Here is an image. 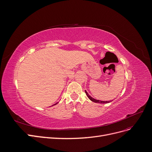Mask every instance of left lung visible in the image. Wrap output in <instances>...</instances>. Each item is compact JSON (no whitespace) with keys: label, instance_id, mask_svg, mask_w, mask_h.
<instances>
[{"label":"left lung","instance_id":"obj_1","mask_svg":"<svg viewBox=\"0 0 152 152\" xmlns=\"http://www.w3.org/2000/svg\"><path fill=\"white\" fill-rule=\"evenodd\" d=\"M85 93H86V94L87 95V96L88 97V98L90 99L91 101H92V102H95V103H102V104H104V103H110V102H111V101H100V100H98V99H94V98H93L92 97H91L90 96H89V95L88 94V93L86 92V91H85Z\"/></svg>","mask_w":152,"mask_h":152}]
</instances>
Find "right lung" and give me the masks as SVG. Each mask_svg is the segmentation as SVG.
Returning <instances> with one entry per match:
<instances>
[{
	"mask_svg": "<svg viewBox=\"0 0 152 152\" xmlns=\"http://www.w3.org/2000/svg\"><path fill=\"white\" fill-rule=\"evenodd\" d=\"M56 104H57V103H56ZM53 105H54V104H53Z\"/></svg>",
	"mask_w": 152,
	"mask_h": 152,
	"instance_id": "add662e5",
	"label": "right lung"
}]
</instances>
